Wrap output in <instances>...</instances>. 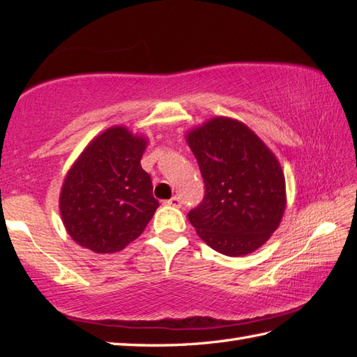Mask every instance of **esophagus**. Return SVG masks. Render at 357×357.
I'll return each mask as SVG.
<instances>
[{
	"label": "esophagus",
	"mask_w": 357,
	"mask_h": 357,
	"mask_svg": "<svg viewBox=\"0 0 357 357\" xmlns=\"http://www.w3.org/2000/svg\"><path fill=\"white\" fill-rule=\"evenodd\" d=\"M165 204H167V206H170V207H178L179 208L181 206H183V201H181L179 196H173L172 199L165 201Z\"/></svg>",
	"instance_id": "obj_1"
}]
</instances>
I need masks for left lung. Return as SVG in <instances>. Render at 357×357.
Returning a JSON list of instances; mask_svg holds the SVG:
<instances>
[{
    "instance_id": "obj_1",
    "label": "left lung",
    "mask_w": 357,
    "mask_h": 357,
    "mask_svg": "<svg viewBox=\"0 0 357 357\" xmlns=\"http://www.w3.org/2000/svg\"><path fill=\"white\" fill-rule=\"evenodd\" d=\"M204 179V198L188 221L227 256L255 252L278 229L285 210V178L275 155L250 128L215 118L187 135Z\"/></svg>"
}]
</instances>
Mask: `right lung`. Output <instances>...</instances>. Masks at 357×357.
Masks as SVG:
<instances>
[{
  "mask_svg": "<svg viewBox=\"0 0 357 357\" xmlns=\"http://www.w3.org/2000/svg\"><path fill=\"white\" fill-rule=\"evenodd\" d=\"M146 139L112 127L89 144L64 181L59 210L75 242L95 253L123 250L159 207L142 170Z\"/></svg>",
  "mask_w": 357,
  "mask_h": 357,
  "instance_id": "add662e5",
  "label": "right lung"
}]
</instances>
